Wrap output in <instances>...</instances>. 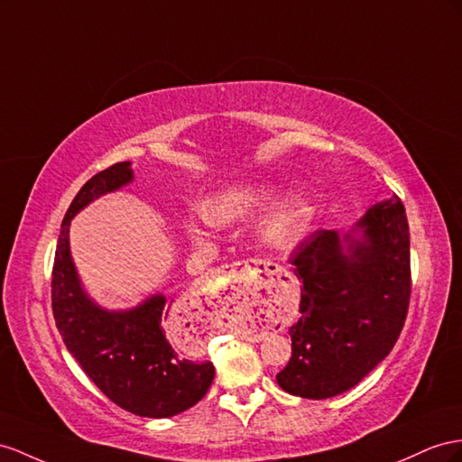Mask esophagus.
Returning a JSON list of instances; mask_svg holds the SVG:
<instances>
[{"instance_id":"esophagus-1","label":"esophagus","mask_w":462,"mask_h":462,"mask_svg":"<svg viewBox=\"0 0 462 462\" xmlns=\"http://www.w3.org/2000/svg\"><path fill=\"white\" fill-rule=\"evenodd\" d=\"M259 267H262V262H259V259H245V262H236L226 265V273L244 275V273H250V271H259Z\"/></svg>"}]
</instances>
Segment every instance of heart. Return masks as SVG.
<instances>
[{"mask_svg":"<svg viewBox=\"0 0 462 462\" xmlns=\"http://www.w3.org/2000/svg\"><path fill=\"white\" fill-rule=\"evenodd\" d=\"M275 197V187L269 183H247L226 187L210 195L203 203L205 218L215 226L242 220L255 208L263 207ZM314 203L306 193H292L285 200L271 208L259 224V240L273 252H291L309 234L314 220ZM183 230L187 238L200 244L205 242V230L197 222H185Z\"/></svg>","mask_w":462,"mask_h":462,"instance_id":"1","label":"heart"}]
</instances>
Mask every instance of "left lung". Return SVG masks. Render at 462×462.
Returning a JSON list of instances; mask_svg holds the SVG:
<instances>
[{
    "instance_id": "obj_1",
    "label": "left lung",
    "mask_w": 462,
    "mask_h": 462,
    "mask_svg": "<svg viewBox=\"0 0 462 462\" xmlns=\"http://www.w3.org/2000/svg\"><path fill=\"white\" fill-rule=\"evenodd\" d=\"M289 262L300 281V318L289 328L292 355L277 383L292 396H337L393 351L404 328L411 292L404 205L396 195L373 205L344 236L316 230Z\"/></svg>"
}]
</instances>
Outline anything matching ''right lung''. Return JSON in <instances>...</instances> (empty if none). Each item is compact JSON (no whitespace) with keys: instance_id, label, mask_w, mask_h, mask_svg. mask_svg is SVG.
<instances>
[{"instance_id":"add662e5","label":"right lung","mask_w":462,"mask_h":462,"mask_svg":"<svg viewBox=\"0 0 462 462\" xmlns=\"http://www.w3.org/2000/svg\"><path fill=\"white\" fill-rule=\"evenodd\" d=\"M130 162L93 175L69 205L52 267V312L68 351L101 393L142 418L195 406L215 378L210 361L183 359L168 334L170 302L153 294L133 310H105L81 289L69 255V220L97 197L133 181Z\"/></svg>"}]
</instances>
